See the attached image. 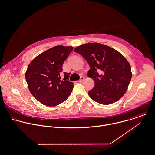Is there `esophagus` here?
Segmentation results:
<instances>
[{
	"label": "esophagus",
	"instance_id": "esophagus-1",
	"mask_svg": "<svg viewBox=\"0 0 155 155\" xmlns=\"http://www.w3.org/2000/svg\"><path fill=\"white\" fill-rule=\"evenodd\" d=\"M84 77H81V78H80V79L78 81V82H79V83H80V82H81V81H83V80H84Z\"/></svg>",
	"mask_w": 155,
	"mask_h": 155
}]
</instances>
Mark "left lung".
<instances>
[{"label":"left lung","mask_w":155,"mask_h":155,"mask_svg":"<svg viewBox=\"0 0 155 155\" xmlns=\"http://www.w3.org/2000/svg\"><path fill=\"white\" fill-rule=\"evenodd\" d=\"M74 51L81 55L91 69L88 76L94 81L89 92L95 102L103 105L113 104L126 93L132 78L129 62L117 50L99 43H88Z\"/></svg>","instance_id":"left-lung-1"}]
</instances>
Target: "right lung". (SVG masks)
<instances>
[{
    "mask_svg": "<svg viewBox=\"0 0 155 155\" xmlns=\"http://www.w3.org/2000/svg\"><path fill=\"white\" fill-rule=\"evenodd\" d=\"M73 49L72 47H54L36 56L29 64L25 74L28 88L42 104L58 105L72 92L74 83L68 80L71 74H63L62 66ZM62 74L64 75L63 80Z\"/></svg>",
    "mask_w": 155,
    "mask_h": 155,
    "instance_id": "obj_1",
    "label": "right lung"
}]
</instances>
